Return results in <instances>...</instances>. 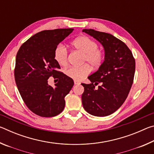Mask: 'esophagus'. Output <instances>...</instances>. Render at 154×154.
Masks as SVG:
<instances>
[{
	"label": "esophagus",
	"mask_w": 154,
	"mask_h": 154,
	"mask_svg": "<svg viewBox=\"0 0 154 154\" xmlns=\"http://www.w3.org/2000/svg\"><path fill=\"white\" fill-rule=\"evenodd\" d=\"M74 83H75V85H79V84H80V82H79V81L75 80V81H74Z\"/></svg>",
	"instance_id": "1"
}]
</instances>
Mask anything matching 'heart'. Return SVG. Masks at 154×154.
Masks as SVG:
<instances>
[{"mask_svg":"<svg viewBox=\"0 0 154 154\" xmlns=\"http://www.w3.org/2000/svg\"><path fill=\"white\" fill-rule=\"evenodd\" d=\"M75 49L82 54L81 62H87L93 69H97L102 64L104 54L98 49V45L95 41L86 36L77 38L72 42ZM54 60L60 66H65L68 62V51L64 45L59 44L54 50ZM90 68L88 64L79 66H70L64 71L67 77L75 80H81L89 74Z\"/></svg>","mask_w":154,"mask_h":154,"instance_id":"1","label":"heart"}]
</instances>
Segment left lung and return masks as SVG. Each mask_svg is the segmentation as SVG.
<instances>
[{"instance_id":"obj_1","label":"left lung","mask_w":154,"mask_h":154,"mask_svg":"<svg viewBox=\"0 0 154 154\" xmlns=\"http://www.w3.org/2000/svg\"><path fill=\"white\" fill-rule=\"evenodd\" d=\"M82 32L97 40L105 50L102 64L88 77L90 84L82 83L84 87L82 105L92 116H107L118 110L128 95L134 76V58L126 44L111 34L93 29ZM99 83L101 85L96 89Z\"/></svg>"}]
</instances>
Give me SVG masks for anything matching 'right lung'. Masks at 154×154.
<instances>
[{"label":"right lung","mask_w":154,"mask_h":154,"mask_svg":"<svg viewBox=\"0 0 154 154\" xmlns=\"http://www.w3.org/2000/svg\"><path fill=\"white\" fill-rule=\"evenodd\" d=\"M72 31V28L41 31L23 43L17 51L15 83L26 105L37 116L50 118L60 113L65 106L64 97L73 86V80L58 71L60 66L54 56L57 45ZM51 76L59 80L54 88L48 84Z\"/></svg>","instance_id":"1"}]
</instances>
